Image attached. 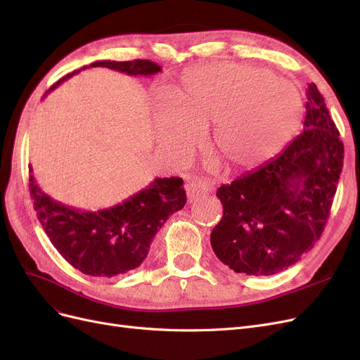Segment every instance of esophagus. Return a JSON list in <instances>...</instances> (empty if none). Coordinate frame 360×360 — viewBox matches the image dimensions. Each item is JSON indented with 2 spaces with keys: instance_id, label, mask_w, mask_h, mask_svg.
<instances>
[{
  "instance_id": "34e87169",
  "label": "esophagus",
  "mask_w": 360,
  "mask_h": 360,
  "mask_svg": "<svg viewBox=\"0 0 360 360\" xmlns=\"http://www.w3.org/2000/svg\"><path fill=\"white\" fill-rule=\"evenodd\" d=\"M186 192H188V200L192 202L204 197V195H209L212 192V188L202 180H192L186 184Z\"/></svg>"
}]
</instances>
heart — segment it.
Here are the masks:
<instances>
[{
    "label": "heart",
    "instance_id": "b5f03b06",
    "mask_svg": "<svg viewBox=\"0 0 360 360\" xmlns=\"http://www.w3.org/2000/svg\"><path fill=\"white\" fill-rule=\"evenodd\" d=\"M153 111L155 136L168 159L197 147L213 123V146L236 167H252L284 146L302 117L297 86L271 72L240 63H217L191 72Z\"/></svg>",
    "mask_w": 360,
    "mask_h": 360
}]
</instances>
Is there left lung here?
Wrapping results in <instances>:
<instances>
[{
    "instance_id": "left-lung-1",
    "label": "left lung",
    "mask_w": 360,
    "mask_h": 360,
    "mask_svg": "<svg viewBox=\"0 0 360 360\" xmlns=\"http://www.w3.org/2000/svg\"><path fill=\"white\" fill-rule=\"evenodd\" d=\"M307 97L302 132L276 158L216 192L224 214L210 243L236 274L275 275L297 263L324 231L344 144L314 82Z\"/></svg>"
}]
</instances>
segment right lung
Instances as JSON below:
<instances>
[{"instance_id": "obj_1", "label": "right lung", "mask_w": 360, "mask_h": 360, "mask_svg": "<svg viewBox=\"0 0 360 360\" xmlns=\"http://www.w3.org/2000/svg\"><path fill=\"white\" fill-rule=\"evenodd\" d=\"M90 68H108L129 76H151L162 70L148 60L94 61L64 76L43 97L75 73ZM30 192L39 221L61 257L85 275L105 278L139 267L162 225L186 204L180 177L155 179L123 202L96 212L75 209L51 198L36 183L32 168Z\"/></svg>"}]
</instances>
